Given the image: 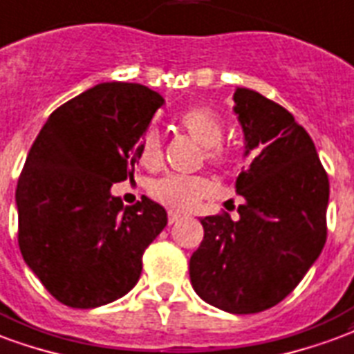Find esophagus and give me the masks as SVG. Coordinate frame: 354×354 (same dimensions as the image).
Returning a JSON list of instances; mask_svg holds the SVG:
<instances>
[{"instance_id": "34e87169", "label": "esophagus", "mask_w": 354, "mask_h": 354, "mask_svg": "<svg viewBox=\"0 0 354 354\" xmlns=\"http://www.w3.org/2000/svg\"><path fill=\"white\" fill-rule=\"evenodd\" d=\"M167 220H169V224H177L179 220H183V214H179V212L169 211V212H167Z\"/></svg>"}]
</instances>
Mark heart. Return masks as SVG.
Listing matches in <instances>:
<instances>
[{"instance_id": "1", "label": "heart", "mask_w": 354, "mask_h": 354, "mask_svg": "<svg viewBox=\"0 0 354 354\" xmlns=\"http://www.w3.org/2000/svg\"><path fill=\"white\" fill-rule=\"evenodd\" d=\"M179 123L187 130L188 136L205 149L207 162L214 166H230L235 160L233 151L222 145L224 140V121L216 111L207 106H199L185 111ZM140 160L149 167H155L162 160V142L156 129H149L142 140ZM214 187L205 177H188V175H164L151 185V196L162 205L175 211H190L199 201L211 196Z\"/></svg>"}]
</instances>
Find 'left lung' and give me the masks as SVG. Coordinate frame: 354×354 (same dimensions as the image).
Masks as SVG:
<instances>
[{
    "label": "left lung",
    "mask_w": 354,
    "mask_h": 354,
    "mask_svg": "<svg viewBox=\"0 0 354 354\" xmlns=\"http://www.w3.org/2000/svg\"><path fill=\"white\" fill-rule=\"evenodd\" d=\"M233 111L248 169L235 180L237 220L201 218L203 241L190 257V281L207 304L230 313L276 306L317 261L326 241L328 177L312 138L286 108L237 87Z\"/></svg>",
    "instance_id": "8db88e82"
}]
</instances>
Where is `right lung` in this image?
<instances>
[{
  "instance_id": "1",
  "label": "right lung",
  "mask_w": 354,
  "mask_h": 354,
  "mask_svg": "<svg viewBox=\"0 0 354 354\" xmlns=\"http://www.w3.org/2000/svg\"><path fill=\"white\" fill-rule=\"evenodd\" d=\"M164 104L140 84L87 89L50 115L16 187L18 244L26 265L71 308L121 299L142 274V256L167 224L149 198L124 207L113 183L134 175L140 147Z\"/></svg>"
}]
</instances>
